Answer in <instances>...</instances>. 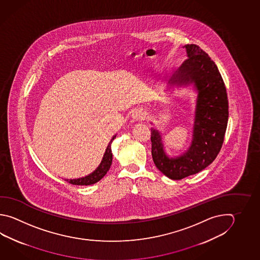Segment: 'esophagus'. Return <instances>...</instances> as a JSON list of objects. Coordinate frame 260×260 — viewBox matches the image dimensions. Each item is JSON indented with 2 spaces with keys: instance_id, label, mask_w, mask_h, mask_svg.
<instances>
[{
  "instance_id": "esophagus-1",
  "label": "esophagus",
  "mask_w": 260,
  "mask_h": 260,
  "mask_svg": "<svg viewBox=\"0 0 260 260\" xmlns=\"http://www.w3.org/2000/svg\"><path fill=\"white\" fill-rule=\"evenodd\" d=\"M146 118V113L143 111L142 109H138L136 111H134L133 114V118L136 120H143Z\"/></svg>"
}]
</instances>
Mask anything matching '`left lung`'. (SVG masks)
<instances>
[{
    "label": "left lung",
    "mask_w": 260,
    "mask_h": 260,
    "mask_svg": "<svg viewBox=\"0 0 260 260\" xmlns=\"http://www.w3.org/2000/svg\"><path fill=\"white\" fill-rule=\"evenodd\" d=\"M187 59L173 75L170 83H194L198 91L191 144L176 158L167 156L162 136L151 129L152 160L165 176L180 180L205 169L215 160L222 146L229 111L225 84L209 55L195 44L186 45Z\"/></svg>",
    "instance_id": "obj_1"
}]
</instances>
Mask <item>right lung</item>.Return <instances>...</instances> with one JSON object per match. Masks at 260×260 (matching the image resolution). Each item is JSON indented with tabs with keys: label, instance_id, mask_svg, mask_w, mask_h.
Returning <instances> with one entry per match:
<instances>
[{
	"label": "right lung",
	"instance_id": "add662e5",
	"mask_svg": "<svg viewBox=\"0 0 260 260\" xmlns=\"http://www.w3.org/2000/svg\"><path fill=\"white\" fill-rule=\"evenodd\" d=\"M116 138V135L113 136L111 141L108 143V147L106 149V152L104 154L103 159L100 162L99 167L94 170V171L86 177H81L77 179H65L66 181L69 182L70 184L73 185H78V186H88V185H93L94 183L101 180L105 175L108 173L109 168L112 165V152H111V143L113 140Z\"/></svg>",
	"mask_w": 260,
	"mask_h": 260
}]
</instances>
